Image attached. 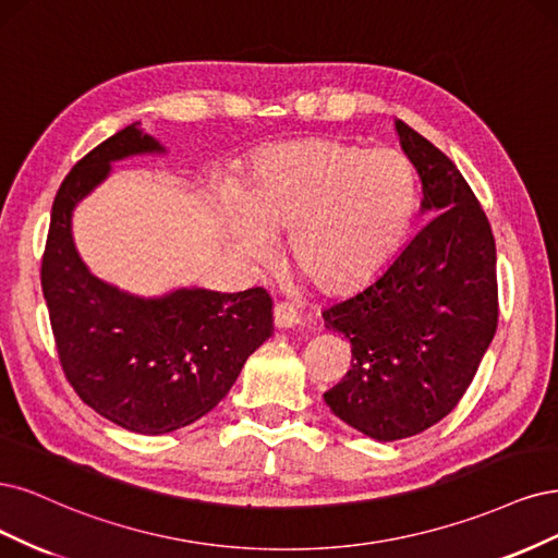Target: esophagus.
Here are the masks:
<instances>
[{
  "mask_svg": "<svg viewBox=\"0 0 558 558\" xmlns=\"http://www.w3.org/2000/svg\"><path fill=\"white\" fill-rule=\"evenodd\" d=\"M274 322L278 329H294L296 325H301V315L292 303L280 301L274 305Z\"/></svg>",
  "mask_w": 558,
  "mask_h": 558,
  "instance_id": "esophagus-1",
  "label": "esophagus"
}]
</instances>
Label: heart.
<instances>
[{"label":"heart","instance_id":"obj_1","mask_svg":"<svg viewBox=\"0 0 558 558\" xmlns=\"http://www.w3.org/2000/svg\"><path fill=\"white\" fill-rule=\"evenodd\" d=\"M417 204L410 159L393 148L364 150L333 136L262 148L229 215L241 255L266 262L287 233V259L319 292L350 294L397 253Z\"/></svg>","mask_w":558,"mask_h":558}]
</instances>
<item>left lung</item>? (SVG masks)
Returning a JSON list of instances; mask_svg holds the SVG:
<instances>
[{
	"label": "left lung",
	"mask_w": 558,
	"mask_h": 558,
	"mask_svg": "<svg viewBox=\"0 0 558 558\" xmlns=\"http://www.w3.org/2000/svg\"><path fill=\"white\" fill-rule=\"evenodd\" d=\"M422 181L428 222L364 290L322 313L352 345L325 393L336 417L380 442L410 438L454 410L498 325L496 243L454 161L397 120Z\"/></svg>",
	"instance_id": "left-lung-1"
}]
</instances>
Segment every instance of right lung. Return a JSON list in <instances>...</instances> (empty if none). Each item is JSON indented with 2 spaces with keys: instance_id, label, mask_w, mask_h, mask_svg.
<instances>
[{
  "instance_id": "1",
  "label": "right lung",
  "mask_w": 558,
  "mask_h": 558,
  "mask_svg": "<svg viewBox=\"0 0 558 558\" xmlns=\"http://www.w3.org/2000/svg\"><path fill=\"white\" fill-rule=\"evenodd\" d=\"M167 153L141 122L106 138L62 181L50 213L41 287L66 380L101 417L143 436L171 434L218 405L264 340L274 301L262 287L222 294L181 287L136 296L89 274L71 215L111 165Z\"/></svg>"
}]
</instances>
